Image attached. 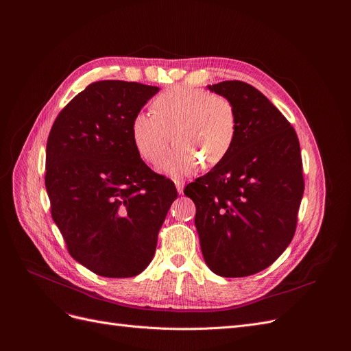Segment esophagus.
Segmentation results:
<instances>
[{
    "label": "esophagus",
    "instance_id": "esophagus-1",
    "mask_svg": "<svg viewBox=\"0 0 351 351\" xmlns=\"http://www.w3.org/2000/svg\"><path fill=\"white\" fill-rule=\"evenodd\" d=\"M175 186H176V191L179 195L183 193V188H185V182L180 180V179H175Z\"/></svg>",
    "mask_w": 351,
    "mask_h": 351
}]
</instances>
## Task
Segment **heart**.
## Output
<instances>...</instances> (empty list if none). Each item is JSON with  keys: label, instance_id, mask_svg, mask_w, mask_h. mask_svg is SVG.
Listing matches in <instances>:
<instances>
[{"label": "heart", "instance_id": "1", "mask_svg": "<svg viewBox=\"0 0 351 351\" xmlns=\"http://www.w3.org/2000/svg\"><path fill=\"white\" fill-rule=\"evenodd\" d=\"M152 112L134 117L132 142L145 162L156 165L173 138L175 147L160 163V171L171 176L188 175L199 163L202 168H213L228 158L236 143L237 110L223 95L173 86L152 101Z\"/></svg>", "mask_w": 351, "mask_h": 351}]
</instances>
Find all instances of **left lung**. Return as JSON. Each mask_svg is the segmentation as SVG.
I'll list each match as a JSON object with an SVG mask.
<instances>
[{"label": "left lung", "instance_id": "left-lung-1", "mask_svg": "<svg viewBox=\"0 0 351 351\" xmlns=\"http://www.w3.org/2000/svg\"><path fill=\"white\" fill-rule=\"evenodd\" d=\"M237 110L228 158L189 183L195 226L209 269L245 278L269 267L290 245L304 192L296 131L261 90L242 81L208 86Z\"/></svg>", "mask_w": 351, "mask_h": 351}]
</instances>
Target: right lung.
Returning a JSON list of instances; mask_svg holds the SVG:
<instances>
[{
	"mask_svg": "<svg viewBox=\"0 0 351 351\" xmlns=\"http://www.w3.org/2000/svg\"><path fill=\"white\" fill-rule=\"evenodd\" d=\"M159 88L88 85L55 119L47 142L51 215L78 263L104 278H132L151 263L175 185L147 168L131 123Z\"/></svg>",
	"mask_w": 351,
	"mask_h": 351,
	"instance_id": "right-lung-1",
	"label": "right lung"
}]
</instances>
